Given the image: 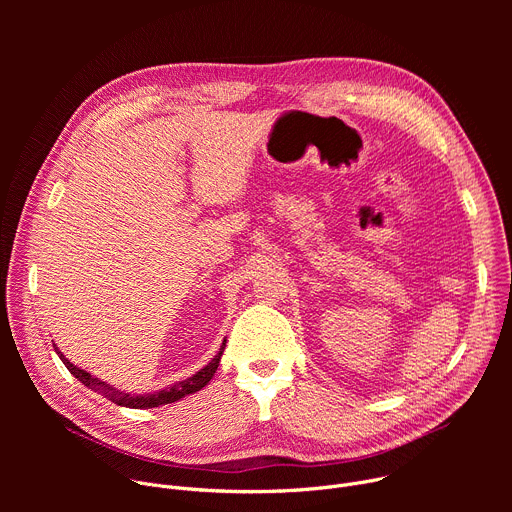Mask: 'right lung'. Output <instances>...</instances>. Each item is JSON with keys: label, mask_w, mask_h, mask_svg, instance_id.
I'll return each mask as SVG.
<instances>
[{"label": "right lung", "mask_w": 512, "mask_h": 512, "mask_svg": "<svg viewBox=\"0 0 512 512\" xmlns=\"http://www.w3.org/2000/svg\"><path fill=\"white\" fill-rule=\"evenodd\" d=\"M225 344H227V338L223 340V346L218 348L216 356L206 364L204 369H200V371H198L196 375H192L190 379L178 381V383H174V385H170V387H166V389H162V391L148 393V395H131V393H125V391H121V389H115L113 385H109V383H105V381L93 377L91 373L79 369L77 364H72V362L58 350L56 344H54V350H56V354L60 356V360L64 362V367L70 371V375L75 377V379H79V381H81L85 387H89L91 391H95V393L107 397L109 401H113V403H117V405H121V407H129V409H152V407H160V405H168V403L180 401L182 397L192 395V393L200 391L202 387H206L208 381L214 377V373H216V369H218V362H221V356H223V352H225Z\"/></svg>", "instance_id": "add662e5"}]
</instances>
